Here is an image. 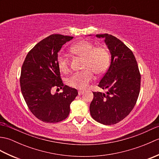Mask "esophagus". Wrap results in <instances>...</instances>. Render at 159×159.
I'll return each mask as SVG.
<instances>
[{"label": "esophagus", "instance_id": "esophagus-1", "mask_svg": "<svg viewBox=\"0 0 159 159\" xmlns=\"http://www.w3.org/2000/svg\"><path fill=\"white\" fill-rule=\"evenodd\" d=\"M85 91L84 90H79V95H82V94L84 93Z\"/></svg>", "mask_w": 159, "mask_h": 159}]
</instances>
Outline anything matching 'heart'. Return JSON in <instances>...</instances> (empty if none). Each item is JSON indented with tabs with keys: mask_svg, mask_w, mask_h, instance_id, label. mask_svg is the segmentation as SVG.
<instances>
[{
	"mask_svg": "<svg viewBox=\"0 0 159 159\" xmlns=\"http://www.w3.org/2000/svg\"><path fill=\"white\" fill-rule=\"evenodd\" d=\"M74 55L84 57L82 72L74 73L67 80L69 86L80 89H85L94 79V73L102 74L106 72L110 64V55L108 50L102 46L95 47L92 42L80 41L70 48ZM57 65L62 72L68 70V61L65 55H60L57 58Z\"/></svg>",
	"mask_w": 159,
	"mask_h": 159,
	"instance_id": "b5f03b06",
	"label": "heart"
}]
</instances>
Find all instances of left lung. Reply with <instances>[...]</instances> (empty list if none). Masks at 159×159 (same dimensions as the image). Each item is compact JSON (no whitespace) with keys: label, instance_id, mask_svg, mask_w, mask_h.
Instances as JSON below:
<instances>
[{"label":"left lung","instance_id":"obj_1","mask_svg":"<svg viewBox=\"0 0 159 159\" xmlns=\"http://www.w3.org/2000/svg\"><path fill=\"white\" fill-rule=\"evenodd\" d=\"M96 37L104 39L111 61L98 85L108 92L107 94L93 92L89 111L98 122L115 124L124 119L135 105L140 91L141 74L133 52L121 40L107 33Z\"/></svg>","mask_w":159,"mask_h":159}]
</instances>
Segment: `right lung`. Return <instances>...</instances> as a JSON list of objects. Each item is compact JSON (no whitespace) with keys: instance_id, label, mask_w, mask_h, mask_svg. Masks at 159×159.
<instances>
[{"instance_id":"obj_1","label":"right lung","mask_w":159,"mask_h":159,"mask_svg":"<svg viewBox=\"0 0 159 159\" xmlns=\"http://www.w3.org/2000/svg\"><path fill=\"white\" fill-rule=\"evenodd\" d=\"M73 37L53 34L30 50L24 61L20 83L29 110L43 122L57 123L66 119L70 104L78 95L76 89L64 85L57 65L58 52ZM54 86L63 92L51 93Z\"/></svg>"}]
</instances>
